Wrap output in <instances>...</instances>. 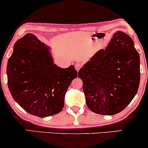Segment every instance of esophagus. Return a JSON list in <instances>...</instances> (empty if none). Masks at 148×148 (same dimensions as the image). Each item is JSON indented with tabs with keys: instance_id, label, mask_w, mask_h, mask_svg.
Here are the masks:
<instances>
[{
	"instance_id": "1",
	"label": "esophagus",
	"mask_w": 148,
	"mask_h": 148,
	"mask_svg": "<svg viewBox=\"0 0 148 148\" xmlns=\"http://www.w3.org/2000/svg\"><path fill=\"white\" fill-rule=\"evenodd\" d=\"M81 67H82V64H81V62H77V63L76 64V65H75V68H76V71H77V72H79V69H81Z\"/></svg>"
}]
</instances>
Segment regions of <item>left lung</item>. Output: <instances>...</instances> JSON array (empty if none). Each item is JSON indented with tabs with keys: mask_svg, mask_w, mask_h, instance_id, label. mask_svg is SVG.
<instances>
[{
	"mask_svg": "<svg viewBox=\"0 0 148 148\" xmlns=\"http://www.w3.org/2000/svg\"><path fill=\"white\" fill-rule=\"evenodd\" d=\"M86 104L97 114L112 115L123 111L136 95L140 84V56L133 40L114 33L79 71Z\"/></svg>",
	"mask_w": 148,
	"mask_h": 148,
	"instance_id": "1",
	"label": "left lung"
}]
</instances>
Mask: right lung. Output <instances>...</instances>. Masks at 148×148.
<instances>
[{
    "label": "right lung",
    "mask_w": 148,
    "mask_h": 148,
    "mask_svg": "<svg viewBox=\"0 0 148 148\" xmlns=\"http://www.w3.org/2000/svg\"><path fill=\"white\" fill-rule=\"evenodd\" d=\"M7 75L15 101L30 114L45 118L62 111L67 89L78 73L74 65L61 68L53 64L49 47L27 33L15 42Z\"/></svg>",
    "instance_id": "1"
}]
</instances>
